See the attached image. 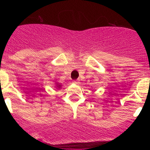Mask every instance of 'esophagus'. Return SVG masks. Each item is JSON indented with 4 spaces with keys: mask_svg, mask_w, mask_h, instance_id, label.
<instances>
[{
    "mask_svg": "<svg viewBox=\"0 0 150 150\" xmlns=\"http://www.w3.org/2000/svg\"><path fill=\"white\" fill-rule=\"evenodd\" d=\"M72 82H73L74 83H76V84H78V83H79V82H78V81H72Z\"/></svg>",
    "mask_w": 150,
    "mask_h": 150,
    "instance_id": "34e87169",
    "label": "esophagus"
}]
</instances>
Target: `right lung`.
Masks as SVG:
<instances>
[{
    "mask_svg": "<svg viewBox=\"0 0 150 150\" xmlns=\"http://www.w3.org/2000/svg\"><path fill=\"white\" fill-rule=\"evenodd\" d=\"M60 87H61V85H60V83H56V88L57 89H60Z\"/></svg>",
    "mask_w": 150,
    "mask_h": 150,
    "instance_id": "obj_1",
    "label": "right lung"
}]
</instances>
